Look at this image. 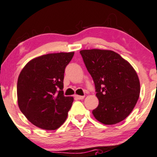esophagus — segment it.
I'll return each mask as SVG.
<instances>
[{"mask_svg": "<svg viewBox=\"0 0 157 157\" xmlns=\"http://www.w3.org/2000/svg\"><path fill=\"white\" fill-rule=\"evenodd\" d=\"M75 97H76L77 99H78V100H82V99H84L85 96H80V95H75Z\"/></svg>", "mask_w": 157, "mask_h": 157, "instance_id": "1", "label": "esophagus"}]
</instances>
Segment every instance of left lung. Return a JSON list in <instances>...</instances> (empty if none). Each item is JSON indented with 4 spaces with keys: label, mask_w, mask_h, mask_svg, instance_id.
<instances>
[{
    "label": "left lung",
    "mask_w": 157,
    "mask_h": 157,
    "mask_svg": "<svg viewBox=\"0 0 157 157\" xmlns=\"http://www.w3.org/2000/svg\"><path fill=\"white\" fill-rule=\"evenodd\" d=\"M80 53L92 77L99 105L92 113L97 121L113 125L128 116L140 97V83L133 66L111 50L85 49Z\"/></svg>",
    "instance_id": "8db88e82"
}]
</instances>
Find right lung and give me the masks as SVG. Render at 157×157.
Here are the masks:
<instances>
[{
	"instance_id": "1",
	"label": "right lung",
	"mask_w": 157,
	"mask_h": 157,
	"mask_svg": "<svg viewBox=\"0 0 157 157\" xmlns=\"http://www.w3.org/2000/svg\"><path fill=\"white\" fill-rule=\"evenodd\" d=\"M75 52L51 53L26 63L17 85L19 109L40 128L55 130L66 121L74 98L63 95L66 66Z\"/></svg>"
}]
</instances>
